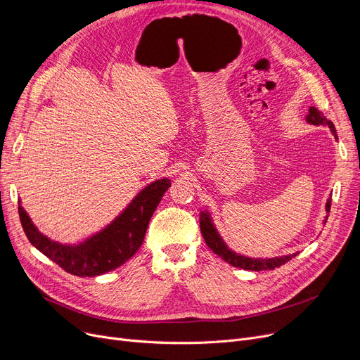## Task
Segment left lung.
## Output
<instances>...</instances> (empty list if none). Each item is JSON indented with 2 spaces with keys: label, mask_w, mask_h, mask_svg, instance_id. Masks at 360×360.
Returning a JSON list of instances; mask_svg holds the SVG:
<instances>
[{
  "label": "left lung",
  "mask_w": 360,
  "mask_h": 360,
  "mask_svg": "<svg viewBox=\"0 0 360 360\" xmlns=\"http://www.w3.org/2000/svg\"><path fill=\"white\" fill-rule=\"evenodd\" d=\"M307 121L312 125H327L333 131L334 137L337 139L334 124L330 120H327L324 113L319 112L316 108H314V106L309 108V113L307 115ZM330 209H331V200H328L327 205H326V210L328 213H330ZM327 219L328 217H326V221H327ZM200 229H201V233H202V238L207 243V247H209L221 259H224L226 262H229L231 266L239 267V269H243V270H251V271L274 270L276 267L283 266V264H286L293 257H296V254H292V255H285V257L261 259V258H248V257H243V255H239V254L231 251L228 247H226V243L223 242L220 235L217 233L209 212H201V214H200Z\"/></svg>",
  "instance_id": "1"
}]
</instances>
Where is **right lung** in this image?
Segmentation results:
<instances>
[{"instance_id": "1", "label": "right lung", "mask_w": 360, "mask_h": 360, "mask_svg": "<svg viewBox=\"0 0 360 360\" xmlns=\"http://www.w3.org/2000/svg\"><path fill=\"white\" fill-rule=\"evenodd\" d=\"M169 186L167 178L151 182L102 232L79 245H61L44 236L22 205L18 207V216L34 248L72 276L94 277L118 269L139 251L148 221Z\"/></svg>"}]
</instances>
